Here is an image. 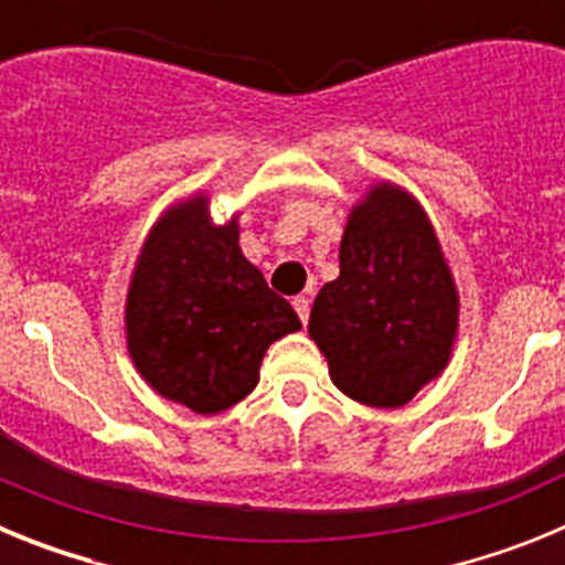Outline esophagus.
Instances as JSON below:
<instances>
[{
  "label": "esophagus",
  "instance_id": "34e87169",
  "mask_svg": "<svg viewBox=\"0 0 565 565\" xmlns=\"http://www.w3.org/2000/svg\"><path fill=\"white\" fill-rule=\"evenodd\" d=\"M294 311H297V317L302 319V326L308 322V313H311V302H308V297H294Z\"/></svg>",
  "mask_w": 565,
  "mask_h": 565
}]
</instances>
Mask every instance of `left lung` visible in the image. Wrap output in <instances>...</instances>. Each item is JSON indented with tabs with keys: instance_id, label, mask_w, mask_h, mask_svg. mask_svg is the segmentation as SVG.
<instances>
[{
	"instance_id": "left-lung-1",
	"label": "left lung",
	"mask_w": 565,
	"mask_h": 565,
	"mask_svg": "<svg viewBox=\"0 0 565 565\" xmlns=\"http://www.w3.org/2000/svg\"><path fill=\"white\" fill-rule=\"evenodd\" d=\"M308 333L331 382L367 407H404L441 376L458 333V288L411 192L379 181L351 209L339 277L313 299Z\"/></svg>"
}]
</instances>
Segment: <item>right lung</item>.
Segmentation results:
<instances>
[{
	"label": "right lung",
	"mask_w": 565,
	"mask_h": 565,
	"mask_svg": "<svg viewBox=\"0 0 565 565\" xmlns=\"http://www.w3.org/2000/svg\"><path fill=\"white\" fill-rule=\"evenodd\" d=\"M127 351L154 393L201 416L248 396L268 344L302 328L239 252L237 214L217 226L209 194L158 217L129 279Z\"/></svg>",
	"instance_id": "right-lung-1"
}]
</instances>
